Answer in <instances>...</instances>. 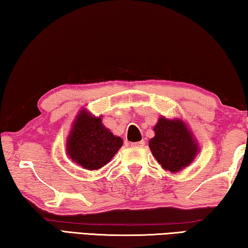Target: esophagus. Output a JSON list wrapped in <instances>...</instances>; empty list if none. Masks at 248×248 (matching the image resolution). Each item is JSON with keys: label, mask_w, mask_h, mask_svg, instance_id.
Masks as SVG:
<instances>
[{"label": "esophagus", "mask_w": 248, "mask_h": 248, "mask_svg": "<svg viewBox=\"0 0 248 248\" xmlns=\"http://www.w3.org/2000/svg\"><path fill=\"white\" fill-rule=\"evenodd\" d=\"M144 144H145L144 140H141L139 142H134V143H131L132 146H137V148H142V146H144Z\"/></svg>", "instance_id": "obj_1"}]
</instances>
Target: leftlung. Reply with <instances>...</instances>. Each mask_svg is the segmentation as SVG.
<instances>
[{
  "label": "left lung",
  "instance_id": "obj_1",
  "mask_svg": "<svg viewBox=\"0 0 248 248\" xmlns=\"http://www.w3.org/2000/svg\"><path fill=\"white\" fill-rule=\"evenodd\" d=\"M154 131L155 137L150 140L149 146L163 169L176 173L190 164L198 145L183 121L162 117Z\"/></svg>",
  "mask_w": 248,
  "mask_h": 248
}]
</instances>
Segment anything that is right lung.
Listing matches in <instances>:
<instances>
[{"mask_svg": "<svg viewBox=\"0 0 248 248\" xmlns=\"http://www.w3.org/2000/svg\"><path fill=\"white\" fill-rule=\"evenodd\" d=\"M123 139L116 137L95 118L83 110L75 119L66 144L68 155L86 170H98L114 157Z\"/></svg>", "mask_w": 248, "mask_h": 248, "instance_id": "obj_1", "label": "right lung"}]
</instances>
